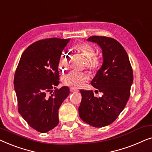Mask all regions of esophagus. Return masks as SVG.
I'll list each match as a JSON object with an SVG mask.
<instances>
[{
	"label": "esophagus",
	"mask_w": 152,
	"mask_h": 152,
	"mask_svg": "<svg viewBox=\"0 0 152 152\" xmlns=\"http://www.w3.org/2000/svg\"><path fill=\"white\" fill-rule=\"evenodd\" d=\"M70 92H75V91H77L78 90H77V89H76V88H72V87H70Z\"/></svg>",
	"instance_id": "obj_1"
}]
</instances>
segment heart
Wrapping results in <instances>:
<instances>
[{"mask_svg": "<svg viewBox=\"0 0 152 152\" xmlns=\"http://www.w3.org/2000/svg\"><path fill=\"white\" fill-rule=\"evenodd\" d=\"M73 49L77 53H80L86 59L85 66L91 71H95L101 65V59L95 54V48L88 43H80L75 45ZM69 57L67 53L61 54L59 59V68L61 71L68 68ZM88 80V75L86 72L71 71L66 75L62 79L64 84L70 86L73 88H80L85 82Z\"/></svg>", "mask_w": 152, "mask_h": 152, "instance_id": "1", "label": "heart"}]
</instances>
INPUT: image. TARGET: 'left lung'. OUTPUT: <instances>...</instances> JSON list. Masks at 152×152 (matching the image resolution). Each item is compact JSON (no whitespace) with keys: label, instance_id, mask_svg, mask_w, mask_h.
Returning <instances> with one entry per match:
<instances>
[{"label":"left lung","instance_id":"left-lung-1","mask_svg":"<svg viewBox=\"0 0 152 152\" xmlns=\"http://www.w3.org/2000/svg\"><path fill=\"white\" fill-rule=\"evenodd\" d=\"M88 41L97 43L102 49L104 61L91 82L97 93L80 90L82 101L79 114L83 121L95 127H102L116 120L125 107L131 94L134 75L128 55L117 40L104 36H91Z\"/></svg>","mask_w":152,"mask_h":152}]
</instances>
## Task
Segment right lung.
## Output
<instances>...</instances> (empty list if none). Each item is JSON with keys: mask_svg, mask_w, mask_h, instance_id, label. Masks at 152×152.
Masks as SVG:
<instances>
[{"mask_svg": "<svg viewBox=\"0 0 152 152\" xmlns=\"http://www.w3.org/2000/svg\"><path fill=\"white\" fill-rule=\"evenodd\" d=\"M69 41L49 38L32 43L23 53L16 69L14 85L18 113L40 133L59 124V109L70 93L68 86L56 88L59 59Z\"/></svg>", "mask_w": 152, "mask_h": 152, "instance_id": "1", "label": "right lung"}]
</instances>
